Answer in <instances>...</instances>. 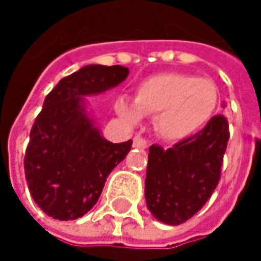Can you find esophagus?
I'll return each instance as SVG.
<instances>
[{
    "label": "esophagus",
    "mask_w": 261,
    "mask_h": 261,
    "mask_svg": "<svg viewBox=\"0 0 261 261\" xmlns=\"http://www.w3.org/2000/svg\"><path fill=\"white\" fill-rule=\"evenodd\" d=\"M133 145H134L136 148H142V149H143V148L148 146V140L137 134V136H134V139H133Z\"/></svg>",
    "instance_id": "1"
}]
</instances>
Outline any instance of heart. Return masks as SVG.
<instances>
[{"instance_id": "b5f03b06", "label": "heart", "mask_w": 261, "mask_h": 261, "mask_svg": "<svg viewBox=\"0 0 261 261\" xmlns=\"http://www.w3.org/2000/svg\"><path fill=\"white\" fill-rule=\"evenodd\" d=\"M219 104L213 80L184 72H162L142 80L134 93L116 99V112L130 122L154 116V128L169 142L189 139L212 121Z\"/></svg>"}]
</instances>
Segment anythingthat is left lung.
<instances>
[{"label":"left lung","mask_w":261,"mask_h":261,"mask_svg":"<svg viewBox=\"0 0 261 261\" xmlns=\"http://www.w3.org/2000/svg\"><path fill=\"white\" fill-rule=\"evenodd\" d=\"M228 139V121L218 115L172 148L149 146L145 199L157 221L180 225L202 208L221 178Z\"/></svg>","instance_id":"left-lung-1"}]
</instances>
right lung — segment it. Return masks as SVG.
I'll return each mask as SVG.
<instances>
[{
	"instance_id": "obj_1",
	"label": "right lung",
	"mask_w": 261,
	"mask_h": 261,
	"mask_svg": "<svg viewBox=\"0 0 261 261\" xmlns=\"http://www.w3.org/2000/svg\"><path fill=\"white\" fill-rule=\"evenodd\" d=\"M128 68L89 65L46 95L30 133L24 169L34 202L51 218L74 221L98 201L109 174L133 140L112 143L95 127L84 96L102 93L128 77Z\"/></svg>"
}]
</instances>
